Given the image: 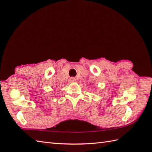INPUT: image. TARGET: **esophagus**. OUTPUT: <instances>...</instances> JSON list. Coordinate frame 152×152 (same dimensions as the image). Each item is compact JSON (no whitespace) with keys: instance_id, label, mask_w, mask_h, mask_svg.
<instances>
[{"instance_id":"obj_1","label":"esophagus","mask_w":152,"mask_h":152,"mask_svg":"<svg viewBox=\"0 0 152 152\" xmlns=\"http://www.w3.org/2000/svg\"><path fill=\"white\" fill-rule=\"evenodd\" d=\"M69 82H70V83L74 82H76V78H74V77H72V78H70L69 80Z\"/></svg>"}]
</instances>
